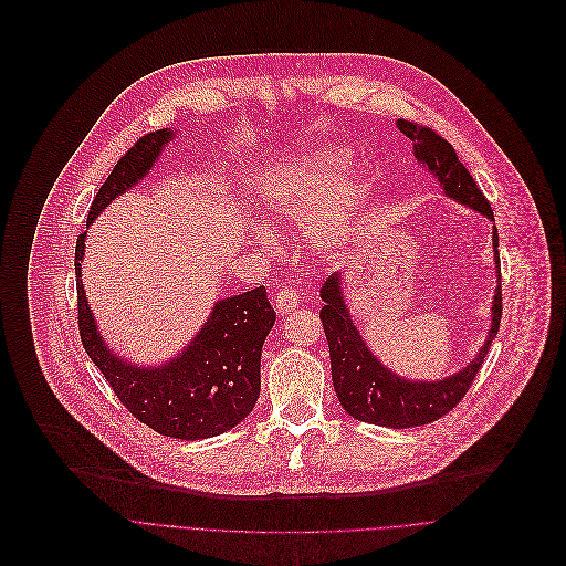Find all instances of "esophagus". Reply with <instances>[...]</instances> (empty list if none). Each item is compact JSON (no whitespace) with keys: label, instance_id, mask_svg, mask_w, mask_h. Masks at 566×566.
Returning <instances> with one entry per match:
<instances>
[{"label":"esophagus","instance_id":"obj_1","mask_svg":"<svg viewBox=\"0 0 566 566\" xmlns=\"http://www.w3.org/2000/svg\"><path fill=\"white\" fill-rule=\"evenodd\" d=\"M298 301H301V296H298V292H296V290H292V287H283V290L274 296L276 310H279L281 314H290V312H294V310L298 307Z\"/></svg>","mask_w":566,"mask_h":566}]
</instances>
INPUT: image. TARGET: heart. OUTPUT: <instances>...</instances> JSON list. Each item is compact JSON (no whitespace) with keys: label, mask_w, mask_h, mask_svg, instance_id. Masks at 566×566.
Here are the masks:
<instances>
[{"label":"heart","mask_w":566,"mask_h":566,"mask_svg":"<svg viewBox=\"0 0 566 566\" xmlns=\"http://www.w3.org/2000/svg\"><path fill=\"white\" fill-rule=\"evenodd\" d=\"M346 156L334 149H316L296 158L265 191V207L287 222H305L314 207L321 213L314 234L321 248H338L355 230L361 207V187L357 178L342 176ZM265 241V237H261Z\"/></svg>","instance_id":"heart-1"}]
</instances>
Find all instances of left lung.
I'll return each instance as SVG.
<instances>
[{
  "instance_id": "1",
  "label": "left lung",
  "mask_w": 566,
  "mask_h": 566,
  "mask_svg": "<svg viewBox=\"0 0 566 566\" xmlns=\"http://www.w3.org/2000/svg\"><path fill=\"white\" fill-rule=\"evenodd\" d=\"M397 129L410 138L415 158L428 167V171L437 178L443 193L455 202L475 209L478 213L493 218V209L469 174V169L460 163L453 145L443 140L428 127L397 120ZM500 239L497 228L493 224V259L497 287L493 294L491 307V329L486 334L484 346L478 350L475 359L467 364L460 373L448 375L434 381H410L399 377L390 368H386L375 353L364 342L361 332L353 323L346 296H344V274L336 272L321 285V321L329 348V366H332V384L338 401L344 410L375 426L386 428H415L430 423L446 412L453 410L464 395L469 392L473 379L478 377L484 357L493 344L500 329L502 318V281H500Z\"/></svg>"
}]
</instances>
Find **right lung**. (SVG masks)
<instances>
[{
    "instance_id": "add662e5",
    "label": "right lung",
    "mask_w": 566,
    "mask_h": 566,
    "mask_svg": "<svg viewBox=\"0 0 566 566\" xmlns=\"http://www.w3.org/2000/svg\"><path fill=\"white\" fill-rule=\"evenodd\" d=\"M176 138L171 129L143 136L113 167L95 193L86 224L136 187ZM86 232L75 245L77 327L88 359L123 406L143 423L174 439H207L239 426L261 395V350L276 321L265 287L213 303L189 346L158 366H138L113 353L99 334L82 285Z\"/></svg>"
}]
</instances>
